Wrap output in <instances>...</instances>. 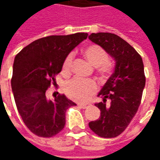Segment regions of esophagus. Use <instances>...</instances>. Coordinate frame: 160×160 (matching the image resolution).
Masks as SVG:
<instances>
[{"label":"esophagus","mask_w":160,"mask_h":160,"mask_svg":"<svg viewBox=\"0 0 160 160\" xmlns=\"http://www.w3.org/2000/svg\"><path fill=\"white\" fill-rule=\"evenodd\" d=\"M91 104H78V106L81 109H87V107H89Z\"/></svg>","instance_id":"esophagus-1"}]
</instances>
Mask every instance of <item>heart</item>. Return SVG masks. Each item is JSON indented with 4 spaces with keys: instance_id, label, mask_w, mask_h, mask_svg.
Returning a JSON list of instances; mask_svg holds the SVG:
<instances>
[{
    "instance_id": "b5f03b06",
    "label": "heart",
    "mask_w": 160,
    "mask_h": 160,
    "mask_svg": "<svg viewBox=\"0 0 160 160\" xmlns=\"http://www.w3.org/2000/svg\"><path fill=\"white\" fill-rule=\"evenodd\" d=\"M85 56L94 67L98 68L100 73H107L110 71L108 63L109 56L101 46L92 44L87 46L84 50ZM73 60V54H69L64 60L62 65L63 72H68ZM64 91L68 97L78 102H87L97 91V85L92 80L73 79L68 81L64 86Z\"/></svg>"
}]
</instances>
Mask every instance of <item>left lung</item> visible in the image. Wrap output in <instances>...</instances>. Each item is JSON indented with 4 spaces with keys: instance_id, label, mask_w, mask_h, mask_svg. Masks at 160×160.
Listing matches in <instances>:
<instances>
[{
    "instance_id": "1",
    "label": "left lung",
    "mask_w": 160,
    "mask_h": 160,
    "mask_svg": "<svg viewBox=\"0 0 160 160\" xmlns=\"http://www.w3.org/2000/svg\"><path fill=\"white\" fill-rule=\"evenodd\" d=\"M88 38L116 62L114 72L98 94L103 98L95 104L100 110V118L90 122L89 127L100 137H117L130 123L141 104L146 84L142 58L129 43L116 34L92 33ZM107 100L110 104L106 103Z\"/></svg>"
}]
</instances>
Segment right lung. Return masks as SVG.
<instances>
[{
    "mask_svg": "<svg viewBox=\"0 0 160 160\" xmlns=\"http://www.w3.org/2000/svg\"><path fill=\"white\" fill-rule=\"evenodd\" d=\"M88 34L78 32L49 36L26 46L15 56L11 80L16 106L26 127L40 137H52L65 126V113L76 105L62 94L53 100L46 97L55 75L62 68L68 55Z\"/></svg>",
    "mask_w": 160,
    "mask_h": 160,
    "instance_id": "obj_1",
    "label": "right lung"
}]
</instances>
